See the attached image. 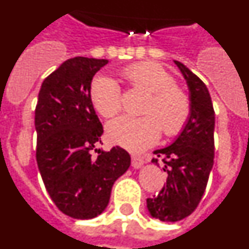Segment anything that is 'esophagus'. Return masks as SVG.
<instances>
[{
    "label": "esophagus",
    "mask_w": 249,
    "mask_h": 249,
    "mask_svg": "<svg viewBox=\"0 0 249 249\" xmlns=\"http://www.w3.org/2000/svg\"><path fill=\"white\" fill-rule=\"evenodd\" d=\"M143 164H144L143 158L136 157V156H133V157H132V167H133V168L138 169V168H141V167L143 166Z\"/></svg>",
    "instance_id": "1"
}]
</instances>
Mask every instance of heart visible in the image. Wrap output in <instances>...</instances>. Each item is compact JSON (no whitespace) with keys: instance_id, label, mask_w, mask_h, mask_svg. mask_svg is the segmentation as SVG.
Returning a JSON list of instances; mask_svg holds the SVG:
<instances>
[{"instance_id":"1","label":"heart","mask_w":249,"mask_h":249,"mask_svg":"<svg viewBox=\"0 0 249 249\" xmlns=\"http://www.w3.org/2000/svg\"><path fill=\"white\" fill-rule=\"evenodd\" d=\"M123 77L136 89L151 93L143 117L120 116L107 124L112 143L132 152H140L156 143L160 127L166 136H176L183 129L191 114L190 98L176 86L172 74L162 66L141 62L123 70ZM89 98L103 117H112L121 109L122 98L117 81L109 76H97L92 81Z\"/></svg>"}]
</instances>
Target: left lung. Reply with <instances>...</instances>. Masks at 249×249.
<instances>
[{
  "label": "left lung",
  "instance_id": "8db88e82",
  "mask_svg": "<svg viewBox=\"0 0 249 249\" xmlns=\"http://www.w3.org/2000/svg\"><path fill=\"white\" fill-rule=\"evenodd\" d=\"M188 86L191 114L172 144L156 149L162 157L167 181L153 198H147V210L153 218L177 222L197 208L206 190L214 157V111L207 86L183 63L175 61ZM153 163L158 160L153 158Z\"/></svg>",
  "mask_w": 249,
  "mask_h": 249
}]
</instances>
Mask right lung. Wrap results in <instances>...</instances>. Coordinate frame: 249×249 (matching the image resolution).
<instances>
[{
  "instance_id": "1",
  "label": "right lung",
  "mask_w": 249,
  "mask_h": 249,
  "mask_svg": "<svg viewBox=\"0 0 249 249\" xmlns=\"http://www.w3.org/2000/svg\"><path fill=\"white\" fill-rule=\"evenodd\" d=\"M108 59L74 57L46 77L35 111L36 160L48 195L61 212L91 219L106 210L112 186L128 169L131 156L116 146L96 149L102 123L89 98L93 76Z\"/></svg>"
}]
</instances>
